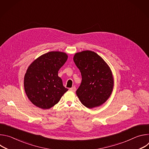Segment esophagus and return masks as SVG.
Segmentation results:
<instances>
[{"mask_svg": "<svg viewBox=\"0 0 149 149\" xmlns=\"http://www.w3.org/2000/svg\"><path fill=\"white\" fill-rule=\"evenodd\" d=\"M70 90L71 91H74V92H75V91H76V87H75V86H74V87H72V88H70Z\"/></svg>", "mask_w": 149, "mask_h": 149, "instance_id": "esophagus-1", "label": "esophagus"}]
</instances>
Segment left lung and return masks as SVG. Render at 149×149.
<instances>
[{"label":"left lung","mask_w":149,"mask_h":149,"mask_svg":"<svg viewBox=\"0 0 149 149\" xmlns=\"http://www.w3.org/2000/svg\"><path fill=\"white\" fill-rule=\"evenodd\" d=\"M74 61L82 76L76 91L78 97L87 108L98 107L108 100L113 91L114 81L110 68L101 57L91 51L75 54Z\"/></svg>","instance_id":"8db88e82"}]
</instances>
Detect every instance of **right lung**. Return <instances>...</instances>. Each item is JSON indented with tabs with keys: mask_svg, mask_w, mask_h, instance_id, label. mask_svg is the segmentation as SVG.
<instances>
[{
	"mask_svg": "<svg viewBox=\"0 0 149 149\" xmlns=\"http://www.w3.org/2000/svg\"><path fill=\"white\" fill-rule=\"evenodd\" d=\"M67 58L65 53L49 52L39 56L28 67L24 78L25 91L30 101L38 107L51 108L68 91L58 75Z\"/></svg>",
	"mask_w": 149,
	"mask_h": 149,
	"instance_id": "right-lung-1",
	"label": "right lung"
}]
</instances>
